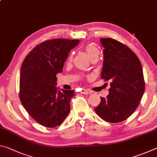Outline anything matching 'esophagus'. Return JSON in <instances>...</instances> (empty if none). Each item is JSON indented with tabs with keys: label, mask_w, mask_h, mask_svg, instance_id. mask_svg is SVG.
<instances>
[{
	"label": "esophagus",
	"mask_w": 157,
	"mask_h": 157,
	"mask_svg": "<svg viewBox=\"0 0 157 157\" xmlns=\"http://www.w3.org/2000/svg\"><path fill=\"white\" fill-rule=\"evenodd\" d=\"M80 93L82 94H84V95H87L88 94H89V91H87L86 89H82Z\"/></svg>",
	"instance_id": "34e87169"
}]
</instances>
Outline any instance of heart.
<instances>
[{
  "label": "heart",
  "mask_w": 157,
  "mask_h": 157,
  "mask_svg": "<svg viewBox=\"0 0 157 157\" xmlns=\"http://www.w3.org/2000/svg\"><path fill=\"white\" fill-rule=\"evenodd\" d=\"M85 50H86L87 55H88V56L89 57L90 59H91V58L95 56H99L100 55L99 49H98L95 45L92 44L86 45V47H85ZM72 60H73V53H71L67 59V62L68 63H70L72 62Z\"/></svg>",
  "instance_id": "heart-1"
}]
</instances>
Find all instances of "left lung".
Returning <instances> with one entry per match:
<instances>
[{"label":"left lung","instance_id":"8db88e82","mask_svg":"<svg viewBox=\"0 0 157 157\" xmlns=\"http://www.w3.org/2000/svg\"><path fill=\"white\" fill-rule=\"evenodd\" d=\"M100 41L104 47L100 78L110 80L111 87L94 110L109 123H120L134 112L144 94L143 68L136 55L125 45L111 38Z\"/></svg>","mask_w":157,"mask_h":157}]
</instances>
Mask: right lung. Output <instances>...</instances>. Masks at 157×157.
I'll use <instances>...</instances> for the list:
<instances>
[{
  "label": "right lung",
  "instance_id": "add662e5",
  "mask_svg": "<svg viewBox=\"0 0 157 157\" xmlns=\"http://www.w3.org/2000/svg\"><path fill=\"white\" fill-rule=\"evenodd\" d=\"M78 39H55L34 47L25 57L20 73L19 98L32 118L46 127L63 123L70 112L72 90H58L56 75L62 72L69 52Z\"/></svg>",
  "mask_w": 157,
  "mask_h": 157
}]
</instances>
